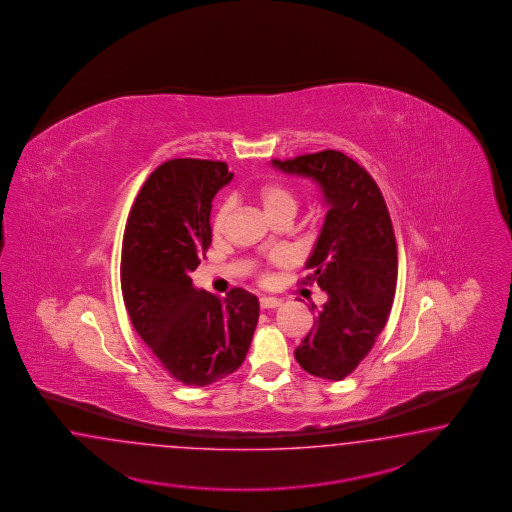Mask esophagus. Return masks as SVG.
Segmentation results:
<instances>
[{"instance_id": "obj_1", "label": "esophagus", "mask_w": 512, "mask_h": 512, "mask_svg": "<svg viewBox=\"0 0 512 512\" xmlns=\"http://www.w3.org/2000/svg\"><path fill=\"white\" fill-rule=\"evenodd\" d=\"M259 304H261L263 310H274V308L281 306V300H278V298H270V296H263V298L259 300Z\"/></svg>"}]
</instances>
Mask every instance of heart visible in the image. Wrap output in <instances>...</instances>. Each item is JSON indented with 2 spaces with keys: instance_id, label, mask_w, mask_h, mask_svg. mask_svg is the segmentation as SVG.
Segmentation results:
<instances>
[{
  "instance_id": "obj_1",
  "label": "heart",
  "mask_w": 512,
  "mask_h": 512,
  "mask_svg": "<svg viewBox=\"0 0 512 512\" xmlns=\"http://www.w3.org/2000/svg\"><path fill=\"white\" fill-rule=\"evenodd\" d=\"M255 202L259 204V208L263 210L264 216L268 217L270 221L278 219V217H295L296 210H298V199L295 193L279 182H268L264 186L259 187L255 191ZM229 202H223L216 210L214 216V223L212 229L214 233L219 234L225 229L227 217H229ZM283 259H276V263H281Z\"/></svg>"
}]
</instances>
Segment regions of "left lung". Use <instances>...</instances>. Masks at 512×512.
Wrapping results in <instances>:
<instances>
[{
  "instance_id": "1",
  "label": "left lung",
  "mask_w": 512,
  "mask_h": 512,
  "mask_svg": "<svg viewBox=\"0 0 512 512\" xmlns=\"http://www.w3.org/2000/svg\"><path fill=\"white\" fill-rule=\"evenodd\" d=\"M272 165L315 180L328 204L302 281L317 283L328 300L295 358L311 375L341 381L372 351L392 308L398 251L387 202L368 171L336 150Z\"/></svg>"
}]
</instances>
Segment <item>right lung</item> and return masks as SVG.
Listing matches in <instances>:
<instances>
[{
	"label": "right lung",
	"mask_w": 512,
	"mask_h": 512,
	"mask_svg": "<svg viewBox=\"0 0 512 512\" xmlns=\"http://www.w3.org/2000/svg\"><path fill=\"white\" fill-rule=\"evenodd\" d=\"M231 180L223 161L171 159L144 182L125 225L120 278L131 323L191 387L236 372L259 321L257 296L236 287L219 298L189 278L212 244V199Z\"/></svg>",
	"instance_id": "add662e5"
}]
</instances>
